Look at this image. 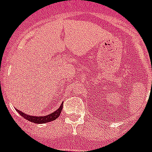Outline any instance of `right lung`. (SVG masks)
<instances>
[{
  "mask_svg": "<svg viewBox=\"0 0 152 152\" xmlns=\"http://www.w3.org/2000/svg\"><path fill=\"white\" fill-rule=\"evenodd\" d=\"M62 108H63V104L60 106V108L56 110L55 112L51 113V114H49L46 116H32L28 115H26L24 113L21 112L19 110H16L18 113H19L20 115L23 117L24 119H26L27 120H28L30 122L35 123V124H43V123H47L50 122V121H53L55 119H56L60 115H61V110H62Z\"/></svg>",
  "mask_w": 152,
  "mask_h": 152,
  "instance_id": "1",
  "label": "right lung"
}]
</instances>
